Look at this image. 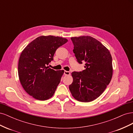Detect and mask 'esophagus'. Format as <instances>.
<instances>
[{"label": "esophagus", "instance_id": "1", "mask_svg": "<svg viewBox=\"0 0 133 133\" xmlns=\"http://www.w3.org/2000/svg\"><path fill=\"white\" fill-rule=\"evenodd\" d=\"M64 75H69L70 74V73L69 71H64Z\"/></svg>", "mask_w": 133, "mask_h": 133}]
</instances>
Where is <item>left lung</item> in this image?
<instances>
[{
	"instance_id": "8db88e82",
	"label": "left lung",
	"mask_w": 133,
	"mask_h": 133,
	"mask_svg": "<svg viewBox=\"0 0 133 133\" xmlns=\"http://www.w3.org/2000/svg\"><path fill=\"white\" fill-rule=\"evenodd\" d=\"M73 52L79 63L85 62V70L71 73L69 85L72 96L78 101L90 102L101 95L112 75L110 51L98 40L90 36L71 37Z\"/></svg>"
}]
</instances>
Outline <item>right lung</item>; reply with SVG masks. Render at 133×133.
<instances>
[{
  "instance_id": "right-lung-1",
  "label": "right lung",
  "mask_w": 133,
  "mask_h": 133,
  "mask_svg": "<svg viewBox=\"0 0 133 133\" xmlns=\"http://www.w3.org/2000/svg\"><path fill=\"white\" fill-rule=\"evenodd\" d=\"M68 42L53 35L41 36L24 49L18 63V75L23 88L34 99L46 100L51 98L64 73L46 66L55 51Z\"/></svg>"
}]
</instances>
